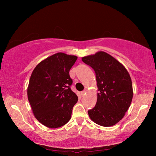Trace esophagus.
I'll use <instances>...</instances> for the list:
<instances>
[{
	"label": "esophagus",
	"mask_w": 156,
	"mask_h": 156,
	"mask_svg": "<svg viewBox=\"0 0 156 156\" xmlns=\"http://www.w3.org/2000/svg\"><path fill=\"white\" fill-rule=\"evenodd\" d=\"M86 92H87V91H86V90L82 91V92H81V94H82V96H84V94H86Z\"/></svg>",
	"instance_id": "1"
}]
</instances>
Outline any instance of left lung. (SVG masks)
I'll use <instances>...</instances> for the list:
<instances>
[{"instance_id": "1", "label": "left lung", "mask_w": 156, "mask_h": 156, "mask_svg": "<svg viewBox=\"0 0 156 156\" xmlns=\"http://www.w3.org/2000/svg\"><path fill=\"white\" fill-rule=\"evenodd\" d=\"M83 62L94 70L98 91L97 104L88 111L94 122L112 126L124 116L133 98L131 76L114 57L104 52L82 57Z\"/></svg>"}]
</instances>
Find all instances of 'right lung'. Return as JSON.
Segmentation results:
<instances>
[{"label":"right lung","mask_w":156,"mask_h":156,"mask_svg":"<svg viewBox=\"0 0 156 156\" xmlns=\"http://www.w3.org/2000/svg\"><path fill=\"white\" fill-rule=\"evenodd\" d=\"M76 59L56 53L40 62L31 74L27 98L35 118L47 127H61L71 119L78 97L70 88L69 72Z\"/></svg>","instance_id":"right-lung-1"}]
</instances>
